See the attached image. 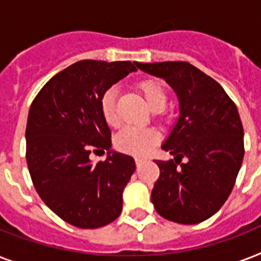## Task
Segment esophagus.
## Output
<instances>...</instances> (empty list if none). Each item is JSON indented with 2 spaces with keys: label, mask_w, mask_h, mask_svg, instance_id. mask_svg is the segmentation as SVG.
<instances>
[{
  "label": "esophagus",
  "mask_w": 261,
  "mask_h": 261,
  "mask_svg": "<svg viewBox=\"0 0 261 261\" xmlns=\"http://www.w3.org/2000/svg\"><path fill=\"white\" fill-rule=\"evenodd\" d=\"M143 161H145V159H143V157H135V164H137V165H141Z\"/></svg>",
  "instance_id": "esophagus-1"
}]
</instances>
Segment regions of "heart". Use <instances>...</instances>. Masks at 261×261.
I'll return each instance as SVG.
<instances>
[{
	"mask_svg": "<svg viewBox=\"0 0 261 261\" xmlns=\"http://www.w3.org/2000/svg\"><path fill=\"white\" fill-rule=\"evenodd\" d=\"M138 90L146 100L147 106L151 111H154L159 115L167 107L168 92L163 84L157 80H142L138 83ZM116 98H118V89L111 87L102 93L101 101V114L106 123L111 127H116L119 124L118 107H116ZM159 134L153 128H124L115 137V146L116 149L127 154L143 155L150 150V147L157 142Z\"/></svg>",
	"mask_w": 261,
	"mask_h": 261,
	"instance_id": "heart-1",
	"label": "heart"
}]
</instances>
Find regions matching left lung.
Here are the masks:
<instances>
[{"mask_svg": "<svg viewBox=\"0 0 261 261\" xmlns=\"http://www.w3.org/2000/svg\"><path fill=\"white\" fill-rule=\"evenodd\" d=\"M139 69L165 80L180 102V116L161 146L174 160H154L160 177L151 202L168 221L203 222L226 202L243 164L237 107L215 80L188 62L141 63Z\"/></svg>", "mask_w": 261, "mask_h": 261, "instance_id": "left-lung-1", "label": "left lung"}]
</instances>
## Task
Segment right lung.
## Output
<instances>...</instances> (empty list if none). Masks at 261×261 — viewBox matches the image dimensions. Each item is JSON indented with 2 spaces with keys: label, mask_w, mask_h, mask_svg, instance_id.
I'll return each instance as SVG.
<instances>
[{
  "label": "right lung",
  "mask_w": 261,
  "mask_h": 261,
  "mask_svg": "<svg viewBox=\"0 0 261 261\" xmlns=\"http://www.w3.org/2000/svg\"><path fill=\"white\" fill-rule=\"evenodd\" d=\"M141 63L80 61L55 74L31 104L27 122V165L42 200L65 222L97 229L122 213L123 190L134 159L111 149L101 114L102 93ZM109 150L92 163L90 151Z\"/></svg>",
  "instance_id": "obj_1"
}]
</instances>
